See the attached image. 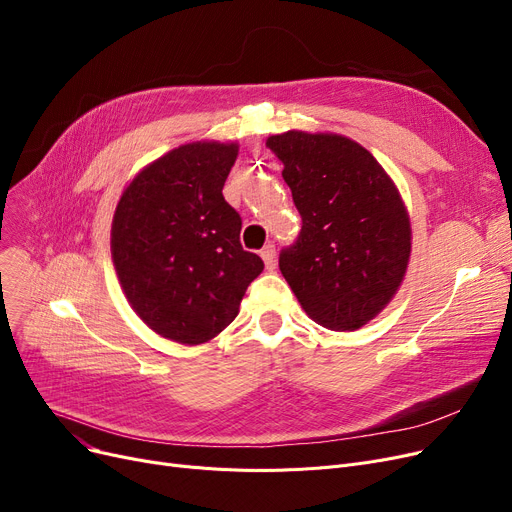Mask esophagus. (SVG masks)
<instances>
[{
    "mask_svg": "<svg viewBox=\"0 0 512 512\" xmlns=\"http://www.w3.org/2000/svg\"><path fill=\"white\" fill-rule=\"evenodd\" d=\"M261 259H263L267 270H274V267H276V247L274 245L263 247L261 249Z\"/></svg>",
    "mask_w": 512,
    "mask_h": 512,
    "instance_id": "obj_1",
    "label": "esophagus"
}]
</instances>
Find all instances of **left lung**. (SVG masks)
I'll list each match as a JSON object with an SVG mask.
<instances>
[{"label":"left lung","mask_w":512,"mask_h":512,"mask_svg":"<svg viewBox=\"0 0 512 512\" xmlns=\"http://www.w3.org/2000/svg\"><path fill=\"white\" fill-rule=\"evenodd\" d=\"M265 145L303 218L280 255L282 276L319 326L363 328L394 299L411 259V220L394 180L342 134L288 130Z\"/></svg>","instance_id":"left-lung-1"}]
</instances>
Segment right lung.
I'll list each match as a JSON object with an SVG mask.
<instances>
[{"label": "right lung", "mask_w": 512, "mask_h": 512, "mask_svg": "<svg viewBox=\"0 0 512 512\" xmlns=\"http://www.w3.org/2000/svg\"><path fill=\"white\" fill-rule=\"evenodd\" d=\"M238 143L195 141L157 157L122 191L112 259L130 307L159 336L203 344L238 315L263 272L240 245V215L222 195Z\"/></svg>", "instance_id": "obj_1"}]
</instances>
